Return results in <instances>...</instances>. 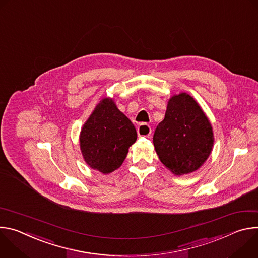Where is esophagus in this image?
Instances as JSON below:
<instances>
[{"label": "esophagus", "instance_id": "1", "mask_svg": "<svg viewBox=\"0 0 258 258\" xmlns=\"http://www.w3.org/2000/svg\"><path fill=\"white\" fill-rule=\"evenodd\" d=\"M138 135L140 137H149L151 135V126L148 124V123H141L139 126H138Z\"/></svg>", "mask_w": 258, "mask_h": 258}]
</instances>
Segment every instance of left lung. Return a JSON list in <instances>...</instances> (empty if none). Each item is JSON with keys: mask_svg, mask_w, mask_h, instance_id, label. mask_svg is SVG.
Masks as SVG:
<instances>
[{"mask_svg": "<svg viewBox=\"0 0 258 258\" xmlns=\"http://www.w3.org/2000/svg\"><path fill=\"white\" fill-rule=\"evenodd\" d=\"M153 144L160 161L175 174L190 173L205 162L213 145L212 128L190 95L181 93L169 100Z\"/></svg>", "mask_w": 258, "mask_h": 258, "instance_id": "8db88e82", "label": "left lung"}]
</instances>
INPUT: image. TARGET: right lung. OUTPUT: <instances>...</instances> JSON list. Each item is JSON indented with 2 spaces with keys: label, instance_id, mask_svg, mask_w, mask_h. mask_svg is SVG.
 I'll list each match as a JSON object with an SVG mask.
<instances>
[{
  "label": "right lung",
  "instance_id": "1",
  "mask_svg": "<svg viewBox=\"0 0 258 258\" xmlns=\"http://www.w3.org/2000/svg\"><path fill=\"white\" fill-rule=\"evenodd\" d=\"M137 140L132 121L112 100L103 99L85 123L80 137L86 162L103 173L117 169Z\"/></svg>",
  "mask_w": 258,
  "mask_h": 258
}]
</instances>
